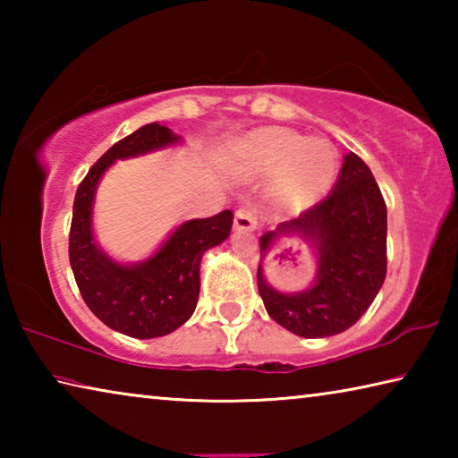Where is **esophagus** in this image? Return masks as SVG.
<instances>
[{
	"label": "esophagus",
	"instance_id": "esophagus-1",
	"mask_svg": "<svg viewBox=\"0 0 458 458\" xmlns=\"http://www.w3.org/2000/svg\"><path fill=\"white\" fill-rule=\"evenodd\" d=\"M257 228V218H254V214L250 208H240L234 214V230L238 232H252Z\"/></svg>",
	"mask_w": 458,
	"mask_h": 458
}]
</instances>
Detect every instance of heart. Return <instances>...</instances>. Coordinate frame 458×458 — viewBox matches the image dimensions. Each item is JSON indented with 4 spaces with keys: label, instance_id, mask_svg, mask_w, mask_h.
I'll use <instances>...</instances> for the list:
<instances>
[{
    "label": "heart",
    "instance_id": "obj_1",
    "mask_svg": "<svg viewBox=\"0 0 458 458\" xmlns=\"http://www.w3.org/2000/svg\"><path fill=\"white\" fill-rule=\"evenodd\" d=\"M228 159L246 180L273 174L267 196L283 214H299L321 201L339 172V155L329 141L283 127H260L236 139Z\"/></svg>",
    "mask_w": 458,
    "mask_h": 458
}]
</instances>
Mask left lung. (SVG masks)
Segmentation results:
<instances>
[{"instance_id": "8db88e82", "label": "left lung", "mask_w": 458, "mask_h": 458, "mask_svg": "<svg viewBox=\"0 0 458 458\" xmlns=\"http://www.w3.org/2000/svg\"><path fill=\"white\" fill-rule=\"evenodd\" d=\"M386 236L382 191L369 167L350 151L327 199L260 236L257 278L267 313L281 327L307 339L350 329L384 284ZM283 237H301L314 250L316 276L301 292L286 293L266 281L264 259Z\"/></svg>"}]
</instances>
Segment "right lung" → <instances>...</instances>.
<instances>
[{
    "mask_svg": "<svg viewBox=\"0 0 458 458\" xmlns=\"http://www.w3.org/2000/svg\"><path fill=\"white\" fill-rule=\"evenodd\" d=\"M183 137L149 123L114 143L76 190L71 226V267L84 303L106 327L135 339L164 337L190 319L199 297V265L210 248L230 236L232 212L185 220L169 232L149 257L123 262L98 244L95 234L97 190L119 159L167 149Z\"/></svg>",
    "mask_w": 458,
    "mask_h": 458,
    "instance_id": "right-lung-1",
    "label": "right lung"
}]
</instances>
